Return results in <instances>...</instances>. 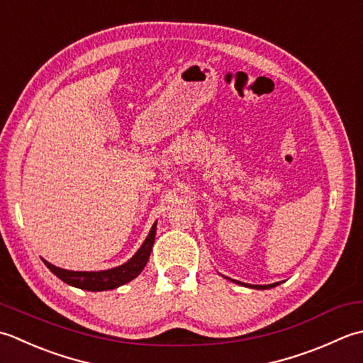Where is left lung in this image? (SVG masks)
I'll use <instances>...</instances> for the list:
<instances>
[{"label": "left lung", "instance_id": "1", "mask_svg": "<svg viewBox=\"0 0 363 363\" xmlns=\"http://www.w3.org/2000/svg\"><path fill=\"white\" fill-rule=\"evenodd\" d=\"M225 277V276H224ZM227 280H232V282L238 284V285H242V286H249V288H255V290H269V288H274L277 285H280L282 282H277V284H269V285H250V284H244V282H238V280H233L230 277H225Z\"/></svg>", "mask_w": 363, "mask_h": 363}]
</instances>
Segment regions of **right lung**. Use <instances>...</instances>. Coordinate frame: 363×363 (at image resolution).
Wrapping results in <instances>:
<instances>
[{"mask_svg": "<svg viewBox=\"0 0 363 363\" xmlns=\"http://www.w3.org/2000/svg\"><path fill=\"white\" fill-rule=\"evenodd\" d=\"M155 235H157V223L152 225L149 235H147L143 246L138 249V252L133 255L128 262H125L123 264L116 266V268H111V269L69 271V269L57 268V266L48 263L47 260H43V258L42 260L56 277L61 279L62 282H65L67 285L77 286V288H81V290H87V291L114 290L117 286L131 282L133 279H136L140 272H143L147 262H149V257L155 242Z\"/></svg>", "mask_w": 363, "mask_h": 363, "instance_id": "obj_1", "label": "right lung"}]
</instances>
